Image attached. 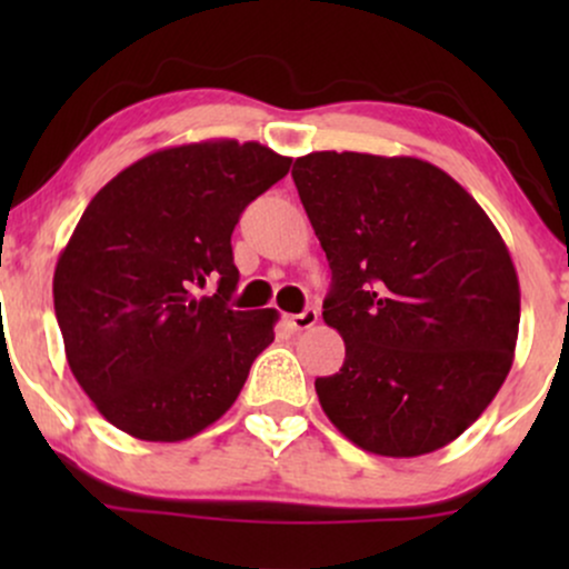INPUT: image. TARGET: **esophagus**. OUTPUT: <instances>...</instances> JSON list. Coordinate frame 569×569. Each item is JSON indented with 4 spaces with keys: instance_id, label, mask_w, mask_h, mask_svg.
<instances>
[{
    "instance_id": "obj_1",
    "label": "esophagus",
    "mask_w": 569,
    "mask_h": 569,
    "mask_svg": "<svg viewBox=\"0 0 569 569\" xmlns=\"http://www.w3.org/2000/svg\"><path fill=\"white\" fill-rule=\"evenodd\" d=\"M289 323L293 331H307L318 323V310L316 307H307V310L297 312V316H289Z\"/></svg>"
}]
</instances>
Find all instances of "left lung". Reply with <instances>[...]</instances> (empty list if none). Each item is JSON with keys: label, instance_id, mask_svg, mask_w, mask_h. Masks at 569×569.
I'll list each match as a JSON object with an SVG mask.
<instances>
[{"label": "left lung", "instance_id": "left-lung-1", "mask_svg": "<svg viewBox=\"0 0 569 569\" xmlns=\"http://www.w3.org/2000/svg\"><path fill=\"white\" fill-rule=\"evenodd\" d=\"M293 184L331 267L323 321L345 339L316 393L335 428L382 457L447 447L513 363L521 293L498 227L420 158L310 152Z\"/></svg>", "mask_w": 569, "mask_h": 569}]
</instances>
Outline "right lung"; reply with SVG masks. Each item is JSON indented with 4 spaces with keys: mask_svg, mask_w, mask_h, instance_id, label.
<instances>
[{
    "mask_svg": "<svg viewBox=\"0 0 569 569\" xmlns=\"http://www.w3.org/2000/svg\"><path fill=\"white\" fill-rule=\"evenodd\" d=\"M289 166L259 141L181 143L136 160L84 208L53 302L71 375L114 428L184 441L240 396L278 310L227 305L240 278L230 238Z\"/></svg>",
    "mask_w": 569,
    "mask_h": 569,
    "instance_id": "obj_1",
    "label": "right lung"
}]
</instances>
